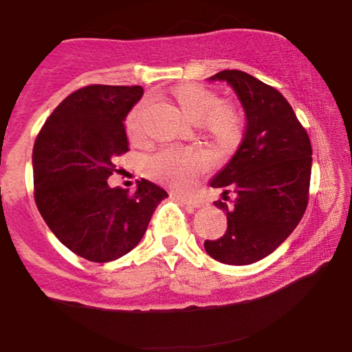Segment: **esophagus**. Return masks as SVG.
<instances>
[{
  "label": "esophagus",
  "mask_w": 352,
  "mask_h": 352,
  "mask_svg": "<svg viewBox=\"0 0 352 352\" xmlns=\"http://www.w3.org/2000/svg\"><path fill=\"white\" fill-rule=\"evenodd\" d=\"M179 200L182 201V204L187 205V207H192V208H200L201 207V201L197 200V199H192V197L179 195Z\"/></svg>",
  "instance_id": "34e87169"
}]
</instances>
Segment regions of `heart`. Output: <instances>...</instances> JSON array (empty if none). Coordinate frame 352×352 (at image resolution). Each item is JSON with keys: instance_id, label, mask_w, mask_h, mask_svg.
<instances>
[{"instance_id": "b5f03b06", "label": "heart", "mask_w": 352, "mask_h": 352, "mask_svg": "<svg viewBox=\"0 0 352 352\" xmlns=\"http://www.w3.org/2000/svg\"><path fill=\"white\" fill-rule=\"evenodd\" d=\"M175 99L192 122L201 127L220 144H233L241 131L238 112L227 104H218L217 96L199 84H182L175 89ZM145 104L137 106L125 120L131 139L142 135V114ZM210 160L199 148L167 147L155 152L145 160V170L153 180L175 188H187L201 172L207 170Z\"/></svg>"}]
</instances>
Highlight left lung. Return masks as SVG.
I'll list each match as a JSON object with an SVG mask.
<instances>
[{"label":"left lung","mask_w":352,"mask_h":352,"mask_svg":"<svg viewBox=\"0 0 352 352\" xmlns=\"http://www.w3.org/2000/svg\"><path fill=\"white\" fill-rule=\"evenodd\" d=\"M210 80L227 82L245 112V132L235 155L210 180V187L233 188V205L215 201L227 213L228 228L204 243L213 260L252 265L286 240L308 207L309 137L293 107L276 89L243 71H221Z\"/></svg>","instance_id":"left-lung-1"}]
</instances>
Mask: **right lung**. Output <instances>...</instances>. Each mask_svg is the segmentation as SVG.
I'll return each instance as SVG.
<instances>
[{
  "instance_id": "obj_1",
  "label": "right lung",
  "mask_w": 352,
  "mask_h": 352,
  "mask_svg": "<svg viewBox=\"0 0 352 352\" xmlns=\"http://www.w3.org/2000/svg\"><path fill=\"white\" fill-rule=\"evenodd\" d=\"M140 86H87L67 96L44 122L33 148L34 200L56 238L80 258L107 263L142 240L167 192L137 182L134 193L107 184L129 151L125 117Z\"/></svg>"
}]
</instances>
